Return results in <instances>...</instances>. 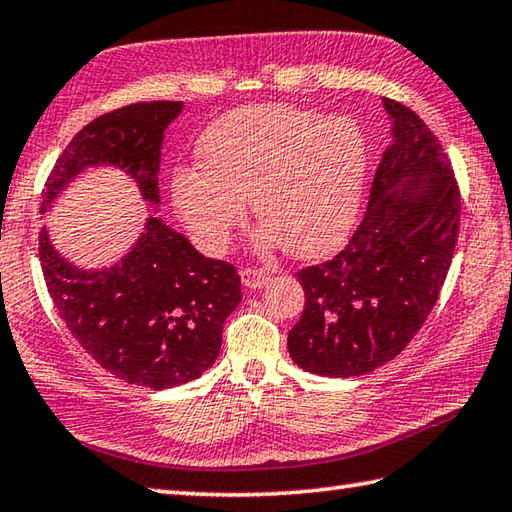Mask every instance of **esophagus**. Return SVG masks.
I'll return each instance as SVG.
<instances>
[{"label": "esophagus", "mask_w": 512, "mask_h": 512, "mask_svg": "<svg viewBox=\"0 0 512 512\" xmlns=\"http://www.w3.org/2000/svg\"><path fill=\"white\" fill-rule=\"evenodd\" d=\"M268 280L271 277L262 268H241V284L246 288H262L264 284H268Z\"/></svg>", "instance_id": "obj_1"}]
</instances>
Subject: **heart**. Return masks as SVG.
I'll return each mask as SVG.
<instances>
[{"mask_svg": "<svg viewBox=\"0 0 512 512\" xmlns=\"http://www.w3.org/2000/svg\"><path fill=\"white\" fill-rule=\"evenodd\" d=\"M201 165L172 172L183 224L208 253H221L246 219L262 221L259 248L284 244L295 257L327 253L347 235L367 174V141L356 120L295 105H246L201 134Z\"/></svg>", "mask_w": 512, "mask_h": 512, "instance_id": "1", "label": "heart"}]
</instances>
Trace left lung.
<instances>
[{
	"mask_svg": "<svg viewBox=\"0 0 512 512\" xmlns=\"http://www.w3.org/2000/svg\"><path fill=\"white\" fill-rule=\"evenodd\" d=\"M392 143L345 250L297 273L300 322L288 331L297 367L362 376L394 360L439 300L459 237L461 197L441 143L412 109L383 98Z\"/></svg>",
	"mask_w": 512,
	"mask_h": 512,
	"instance_id": "left-lung-1",
	"label": "left lung"
}]
</instances>
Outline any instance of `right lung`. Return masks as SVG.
Instances as JSON below:
<instances>
[{"mask_svg": "<svg viewBox=\"0 0 512 512\" xmlns=\"http://www.w3.org/2000/svg\"><path fill=\"white\" fill-rule=\"evenodd\" d=\"M183 102H136L82 127L42 192L40 215L87 170L118 167L156 210L165 129ZM40 262L55 309L82 349L129 385L170 389L215 365L228 315L241 300L235 268L203 257L161 217L145 219L132 248L105 268H80L40 230Z\"/></svg>", "mask_w": 512, "mask_h": 512, "instance_id": "1", "label": "right lung"}]
</instances>
